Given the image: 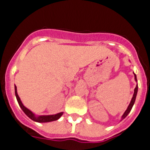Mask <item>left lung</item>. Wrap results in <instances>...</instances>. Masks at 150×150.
I'll use <instances>...</instances> for the list:
<instances>
[{
  "instance_id": "8db88e82",
  "label": "left lung",
  "mask_w": 150,
  "mask_h": 150,
  "mask_svg": "<svg viewBox=\"0 0 150 150\" xmlns=\"http://www.w3.org/2000/svg\"><path fill=\"white\" fill-rule=\"evenodd\" d=\"M134 77H135V80L137 81V76L136 75L134 74ZM137 89H138V86L137 85L136 88H135L134 89V95H133V97H132V100H131V103H130L129 106H128V107H127V110L125 111V112L124 113V115H122V119H124V118H125L126 116H127V115L129 114V112H131V109H132L133 106H134V102H135V100H136V97H137Z\"/></svg>"
}]
</instances>
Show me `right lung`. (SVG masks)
Returning <instances> with one entry per match:
<instances>
[{
	"mask_svg": "<svg viewBox=\"0 0 150 150\" xmlns=\"http://www.w3.org/2000/svg\"><path fill=\"white\" fill-rule=\"evenodd\" d=\"M15 94L16 97V100L18 101V103H19V106L21 107V109H23V111L25 113L27 116L28 118H30L32 120L35 121V122H53V121L57 120L58 118H60V116L62 115V112H59L58 114L56 115H43V116H39V117H35V115L30 111L29 109H28L27 108L25 107L23 105L22 102H21L20 99H19V96L17 94V91H16V86L15 85Z\"/></svg>",
	"mask_w": 150,
	"mask_h": 150,
	"instance_id": "right-lung-1",
	"label": "right lung"
}]
</instances>
